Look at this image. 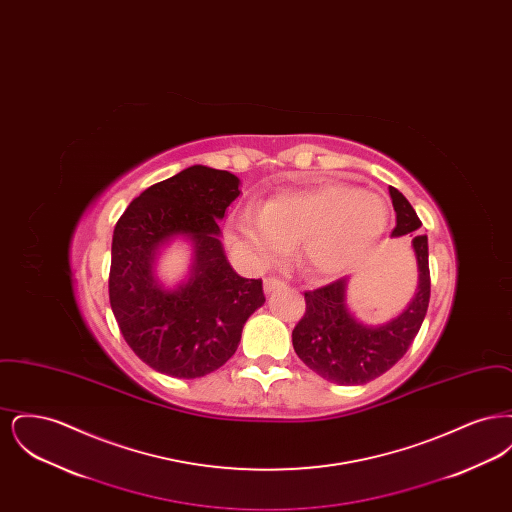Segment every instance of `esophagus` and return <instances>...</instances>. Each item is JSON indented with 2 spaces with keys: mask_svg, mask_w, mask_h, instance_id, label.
I'll return each mask as SVG.
<instances>
[{
  "mask_svg": "<svg viewBox=\"0 0 512 512\" xmlns=\"http://www.w3.org/2000/svg\"><path fill=\"white\" fill-rule=\"evenodd\" d=\"M282 286H284V282L280 278H265L263 280V288H265L267 293L274 292V290H278Z\"/></svg>",
  "mask_w": 512,
  "mask_h": 512,
  "instance_id": "obj_1",
  "label": "esophagus"
}]
</instances>
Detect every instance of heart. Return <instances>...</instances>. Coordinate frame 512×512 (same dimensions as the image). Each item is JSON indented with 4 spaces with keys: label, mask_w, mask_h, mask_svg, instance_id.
I'll return each mask as SVG.
<instances>
[{
    "label": "heart",
    "mask_w": 512,
    "mask_h": 512,
    "mask_svg": "<svg viewBox=\"0 0 512 512\" xmlns=\"http://www.w3.org/2000/svg\"><path fill=\"white\" fill-rule=\"evenodd\" d=\"M390 209L380 195L324 182L274 195L261 215L247 211L228 228V242L255 267L280 263L301 242L307 267L338 276L359 267L386 232Z\"/></svg>",
    "instance_id": "heart-1"
}]
</instances>
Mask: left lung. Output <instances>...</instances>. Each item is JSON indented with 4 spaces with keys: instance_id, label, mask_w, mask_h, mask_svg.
I'll return each instance as SVG.
<instances>
[{
    "instance_id": "left-lung-1",
    "label": "left lung",
    "mask_w": 512,
    "mask_h": 512,
    "mask_svg": "<svg viewBox=\"0 0 512 512\" xmlns=\"http://www.w3.org/2000/svg\"><path fill=\"white\" fill-rule=\"evenodd\" d=\"M395 209L393 238L414 234L422 222L407 197L390 186ZM418 286L407 309L384 324L368 326L351 315L345 290L349 278L336 280L315 292H305V315L293 328L297 357L328 382L361 386L388 372L411 347L430 303L428 238L414 236Z\"/></svg>"
}]
</instances>
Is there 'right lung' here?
<instances>
[{"label":"right lung","mask_w":512,"mask_h":512,"mask_svg":"<svg viewBox=\"0 0 512 512\" xmlns=\"http://www.w3.org/2000/svg\"><path fill=\"white\" fill-rule=\"evenodd\" d=\"M240 178L194 165L138 195L113 232L109 301L130 349L157 372L201 378L238 349L247 318L265 303L263 282L242 278L220 244L219 220ZM174 239L193 247L189 276L167 289L154 267Z\"/></svg>","instance_id":"obj_1"}]
</instances>
